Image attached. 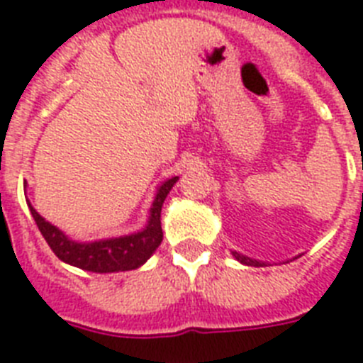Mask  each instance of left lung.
Returning a JSON list of instances; mask_svg holds the SVG:
<instances>
[{
    "label": "left lung",
    "mask_w": 363,
    "mask_h": 363,
    "mask_svg": "<svg viewBox=\"0 0 363 363\" xmlns=\"http://www.w3.org/2000/svg\"><path fill=\"white\" fill-rule=\"evenodd\" d=\"M232 256L238 262H241L242 265H252V267H264V265H267V262H259V259H254V258H248V256H245V254L238 252V250H232ZM296 259V258H294Z\"/></svg>",
    "instance_id": "left-lung-1"
}]
</instances>
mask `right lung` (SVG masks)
<instances>
[{"label": "right lung", "instance_id": "add662e5", "mask_svg": "<svg viewBox=\"0 0 363 363\" xmlns=\"http://www.w3.org/2000/svg\"><path fill=\"white\" fill-rule=\"evenodd\" d=\"M177 181H179V177H171L156 188V196H154V201L150 205V211H148V220L143 230L128 233V235H118V238L75 241V239L67 238L60 228L45 220L33 209V205L28 203V207H30V213L37 228H39V232L48 242V247L52 248V252L64 264H69L84 271H92V273L130 271L141 267L156 252V248L160 247V242L164 239L162 220H160L162 205H164L167 194Z\"/></svg>", "mask_w": 363, "mask_h": 363}]
</instances>
